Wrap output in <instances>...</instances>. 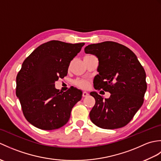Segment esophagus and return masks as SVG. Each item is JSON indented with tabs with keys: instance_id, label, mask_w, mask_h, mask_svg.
<instances>
[{
	"instance_id": "34e87169",
	"label": "esophagus",
	"mask_w": 161,
	"mask_h": 161,
	"mask_svg": "<svg viewBox=\"0 0 161 161\" xmlns=\"http://www.w3.org/2000/svg\"><path fill=\"white\" fill-rule=\"evenodd\" d=\"M88 95V93H87L86 91H84L83 93H82V96L84 97H87Z\"/></svg>"
}]
</instances>
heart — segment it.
I'll list each match as a JSON object with an SVG mask.
<instances>
[{"label": "heart", "instance_id": "1", "mask_svg": "<svg viewBox=\"0 0 161 161\" xmlns=\"http://www.w3.org/2000/svg\"><path fill=\"white\" fill-rule=\"evenodd\" d=\"M75 84H76L78 87H80V88H83V89H85V88H87L88 87V82L86 80H76L75 81Z\"/></svg>", "mask_w": 161, "mask_h": 161}]
</instances>
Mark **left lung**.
<instances>
[{"label":"left lung","instance_id":"left-lung-1","mask_svg":"<svg viewBox=\"0 0 161 161\" xmlns=\"http://www.w3.org/2000/svg\"><path fill=\"white\" fill-rule=\"evenodd\" d=\"M85 53L96 56L99 74L94 78L95 89L109 92L104 99L96 92L90 95L95 104L91 120L102 129L121 128L131 120L144 102L146 73L137 57L127 47L114 42L91 44Z\"/></svg>","mask_w":161,"mask_h":161}]
</instances>
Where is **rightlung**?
<instances>
[{
  "mask_svg": "<svg viewBox=\"0 0 161 161\" xmlns=\"http://www.w3.org/2000/svg\"><path fill=\"white\" fill-rule=\"evenodd\" d=\"M84 44L50 41L24 60L16 76V94L24 116L33 126L53 130L69 120L72 108L81 99L82 92L73 87L61 93L54 82L66 76L70 61Z\"/></svg>",
  "mask_w": 161,
  "mask_h": 161,
  "instance_id": "right-lung-1",
  "label": "right lung"
}]
</instances>
